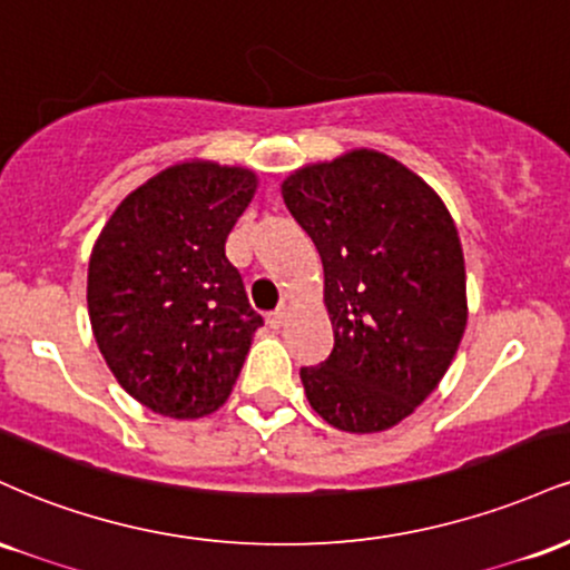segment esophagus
Returning <instances> with one entry per match:
<instances>
[{
    "instance_id": "34e87169",
    "label": "esophagus",
    "mask_w": 570,
    "mask_h": 570,
    "mask_svg": "<svg viewBox=\"0 0 570 570\" xmlns=\"http://www.w3.org/2000/svg\"><path fill=\"white\" fill-rule=\"evenodd\" d=\"M286 316H289V305H278L276 311L267 313V324H271L273 330H281V326L286 324Z\"/></svg>"
}]
</instances>
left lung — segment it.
<instances>
[{
	"instance_id": "1",
	"label": "left lung",
	"mask_w": 570,
	"mask_h": 570,
	"mask_svg": "<svg viewBox=\"0 0 570 570\" xmlns=\"http://www.w3.org/2000/svg\"><path fill=\"white\" fill-rule=\"evenodd\" d=\"M324 263L335 326L326 362L303 367L311 407L353 434L396 426L453 362L466 330V271L444 203L402 163L353 149L281 187Z\"/></svg>"
}]
</instances>
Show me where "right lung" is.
<instances>
[{
    "mask_svg": "<svg viewBox=\"0 0 570 570\" xmlns=\"http://www.w3.org/2000/svg\"><path fill=\"white\" fill-rule=\"evenodd\" d=\"M257 189L246 168L171 166L128 195L98 235L88 313L117 383L168 417L219 410L263 316L225 240Z\"/></svg>",
    "mask_w": 570,
    "mask_h": 570,
    "instance_id": "1",
    "label": "right lung"
}]
</instances>
